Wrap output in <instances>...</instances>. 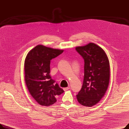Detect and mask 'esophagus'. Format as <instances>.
<instances>
[{
    "label": "esophagus",
    "instance_id": "34e87169",
    "mask_svg": "<svg viewBox=\"0 0 129 129\" xmlns=\"http://www.w3.org/2000/svg\"><path fill=\"white\" fill-rule=\"evenodd\" d=\"M70 89V87H66V88H63L64 90H65V91H66V90H69V89Z\"/></svg>",
    "mask_w": 129,
    "mask_h": 129
}]
</instances>
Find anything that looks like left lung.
Masks as SVG:
<instances>
[{
	"instance_id": "left-lung-1",
	"label": "left lung",
	"mask_w": 129,
	"mask_h": 129,
	"mask_svg": "<svg viewBox=\"0 0 129 129\" xmlns=\"http://www.w3.org/2000/svg\"><path fill=\"white\" fill-rule=\"evenodd\" d=\"M75 49L85 62L83 84L77 99L80 104L91 107L99 102L107 90L110 79L109 59L104 50L93 43Z\"/></svg>"
}]
</instances>
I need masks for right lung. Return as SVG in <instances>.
I'll use <instances>...</instances> for the list:
<instances>
[{
	"label": "right lung",
	"mask_w": 129,
	"mask_h": 129,
	"mask_svg": "<svg viewBox=\"0 0 129 129\" xmlns=\"http://www.w3.org/2000/svg\"><path fill=\"white\" fill-rule=\"evenodd\" d=\"M63 50L38 45L27 54L24 62L25 81L31 95L41 106L56 103L57 97L64 92L50 75L51 60Z\"/></svg>",
	"instance_id": "obj_1"
}]
</instances>
